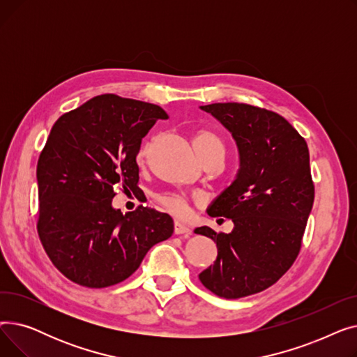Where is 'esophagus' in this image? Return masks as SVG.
Listing matches in <instances>:
<instances>
[{"instance_id":"1","label":"esophagus","mask_w":357,"mask_h":357,"mask_svg":"<svg viewBox=\"0 0 357 357\" xmlns=\"http://www.w3.org/2000/svg\"><path fill=\"white\" fill-rule=\"evenodd\" d=\"M174 233L178 236V234H182V236H190L192 231H191V229L190 227H186V226H183V224H181V222H175V226H174Z\"/></svg>"}]
</instances>
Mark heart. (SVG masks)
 I'll use <instances>...</instances> for the list:
<instances>
[{
  "mask_svg": "<svg viewBox=\"0 0 357 357\" xmlns=\"http://www.w3.org/2000/svg\"><path fill=\"white\" fill-rule=\"evenodd\" d=\"M152 140L144 142L137 153V160L140 163H143L149 155H150V149H152ZM194 146L197 149V152L199 153V156H205L213 152H224V142L210 130H199L198 133L194 136ZM158 201L160 204V207L171 214L172 217L178 218V220H185L190 217L191 208L190 204L186 201L185 197L179 195V194H162L158 197Z\"/></svg>",
  "mask_w": 357,
  "mask_h": 357,
  "instance_id": "obj_1",
  "label": "heart"
}]
</instances>
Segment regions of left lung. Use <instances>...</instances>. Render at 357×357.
I'll return each instance as SVG.
<instances>
[{"instance_id": "1", "label": "left lung", "mask_w": 357, "mask_h": 357, "mask_svg": "<svg viewBox=\"0 0 357 357\" xmlns=\"http://www.w3.org/2000/svg\"><path fill=\"white\" fill-rule=\"evenodd\" d=\"M236 140V179L208 207L230 218L231 233L204 226L197 234L217 245L214 265L199 273L213 294L237 299L272 287L295 261L314 202L310 152L304 137L273 111L240 102L201 105Z\"/></svg>"}]
</instances>
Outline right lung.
<instances>
[{
  "instance_id": "obj_1",
  "label": "right lung",
  "mask_w": 357,
  "mask_h": 357,
  "mask_svg": "<svg viewBox=\"0 0 357 357\" xmlns=\"http://www.w3.org/2000/svg\"><path fill=\"white\" fill-rule=\"evenodd\" d=\"M163 108L114 93L65 112L50 130L37 162V233L72 282L107 288L123 282L156 243L174 233L171 215L139 207L112 208L114 190L136 191L142 139Z\"/></svg>"
}]
</instances>
